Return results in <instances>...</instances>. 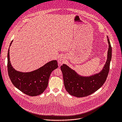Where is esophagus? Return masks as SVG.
Masks as SVG:
<instances>
[{
  "label": "esophagus",
  "instance_id": "1",
  "mask_svg": "<svg viewBox=\"0 0 122 122\" xmlns=\"http://www.w3.org/2000/svg\"><path fill=\"white\" fill-rule=\"evenodd\" d=\"M58 63H59L60 64H63V63H64V62H65L64 58H63V57H61V58H60L59 59H58Z\"/></svg>",
  "mask_w": 122,
  "mask_h": 122
}]
</instances>
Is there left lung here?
Here are the masks:
<instances>
[{"label": "left lung", "mask_w": 122, "mask_h": 122, "mask_svg": "<svg viewBox=\"0 0 122 122\" xmlns=\"http://www.w3.org/2000/svg\"><path fill=\"white\" fill-rule=\"evenodd\" d=\"M108 38V58L103 70L99 73L89 77L81 76L65 64L61 66L66 90L72 96L86 97L97 91L106 80L112 59V47Z\"/></svg>", "instance_id": "8db88e82"}]
</instances>
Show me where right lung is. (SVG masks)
I'll return each mask as SVG.
<instances>
[{
	"label": "right lung",
	"mask_w": 122,
	"mask_h": 122,
	"mask_svg": "<svg viewBox=\"0 0 122 122\" xmlns=\"http://www.w3.org/2000/svg\"><path fill=\"white\" fill-rule=\"evenodd\" d=\"M58 67L57 61L52 60L33 71L26 73L17 71L10 63L8 49L7 69L9 78L16 88L28 96H36L43 93L48 86L51 72Z\"/></svg>",
	"instance_id": "add662e5"
}]
</instances>
